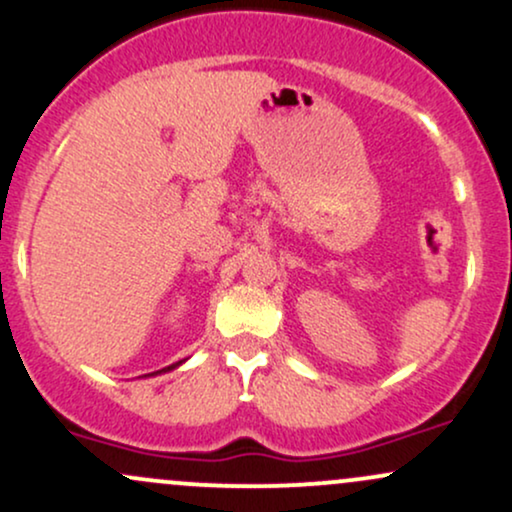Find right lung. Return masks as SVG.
<instances>
[{
  "label": "right lung",
  "mask_w": 512,
  "mask_h": 512,
  "mask_svg": "<svg viewBox=\"0 0 512 512\" xmlns=\"http://www.w3.org/2000/svg\"><path fill=\"white\" fill-rule=\"evenodd\" d=\"M178 363H182V361H178ZM178 363H173V366H168V368H163V370H156V373H166V370H173L175 366H178ZM156 373H151V375H156Z\"/></svg>",
  "instance_id": "add662e5"
}]
</instances>
